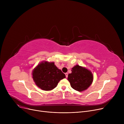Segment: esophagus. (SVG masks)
I'll list each match as a JSON object with an SVG mask.
<instances>
[{"label":"esophagus","instance_id":"obj_1","mask_svg":"<svg viewBox=\"0 0 124 124\" xmlns=\"http://www.w3.org/2000/svg\"><path fill=\"white\" fill-rule=\"evenodd\" d=\"M65 75H66V77H68V73H65Z\"/></svg>","mask_w":124,"mask_h":124}]
</instances>
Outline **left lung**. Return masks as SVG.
I'll use <instances>...</instances> for the list:
<instances>
[{"label": "left lung", "instance_id": "8db88e82", "mask_svg": "<svg viewBox=\"0 0 124 124\" xmlns=\"http://www.w3.org/2000/svg\"><path fill=\"white\" fill-rule=\"evenodd\" d=\"M72 72L68 75V80L71 87L78 92L86 90L92 84L93 75L86 68L76 65L72 68Z\"/></svg>", "mask_w": 124, "mask_h": 124}]
</instances>
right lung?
Returning a JSON list of instances; mask_svg holds the SVG:
<instances>
[{"mask_svg":"<svg viewBox=\"0 0 124 124\" xmlns=\"http://www.w3.org/2000/svg\"><path fill=\"white\" fill-rule=\"evenodd\" d=\"M32 78L36 85L46 91L55 88L58 82L65 78V75L59 69L53 62L44 61L34 69Z\"/></svg>","mask_w":124,"mask_h":124,"instance_id":"right-lung-1","label":"right lung"}]
</instances>
